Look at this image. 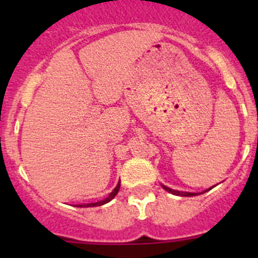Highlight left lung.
<instances>
[{
	"label": "left lung",
	"mask_w": 258,
	"mask_h": 258,
	"mask_svg": "<svg viewBox=\"0 0 258 258\" xmlns=\"http://www.w3.org/2000/svg\"><path fill=\"white\" fill-rule=\"evenodd\" d=\"M163 188L166 189L167 192H170V194H173V195H177V196H196L197 194H192V192H181V191H176V189H172L170 188V187H166V186H162Z\"/></svg>",
	"instance_id": "1"
}]
</instances>
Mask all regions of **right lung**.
I'll return each mask as SVG.
<instances>
[{
  "label": "right lung",
  "mask_w": 258,
  "mask_h": 258,
  "mask_svg": "<svg viewBox=\"0 0 258 258\" xmlns=\"http://www.w3.org/2000/svg\"><path fill=\"white\" fill-rule=\"evenodd\" d=\"M119 183H121V182H118V184H117L116 186V188L113 189L112 192H111L110 194V196L107 197V199H105L103 200V201H100V202H96V204H87V205H79V206L77 207H93V206H101V205H105V204H107V202H110L111 200L113 199L114 196H116L117 195V192L119 191Z\"/></svg>",
  "instance_id": "right-lung-1"
}]
</instances>
